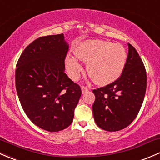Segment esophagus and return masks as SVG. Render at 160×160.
I'll use <instances>...</instances> for the list:
<instances>
[{"mask_svg": "<svg viewBox=\"0 0 160 160\" xmlns=\"http://www.w3.org/2000/svg\"><path fill=\"white\" fill-rule=\"evenodd\" d=\"M81 89H82V94L86 93V92L88 91V87H86V86H82V87H81Z\"/></svg>", "mask_w": 160, "mask_h": 160, "instance_id": "1", "label": "esophagus"}]
</instances>
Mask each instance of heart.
I'll return each instance as SVG.
<instances>
[{
	"instance_id": "1",
	"label": "heart",
	"mask_w": 160,
	"mask_h": 160,
	"mask_svg": "<svg viewBox=\"0 0 160 160\" xmlns=\"http://www.w3.org/2000/svg\"><path fill=\"white\" fill-rule=\"evenodd\" d=\"M75 55H67L65 66L69 77L77 80L82 72L78 61L87 64V72L95 84L107 85L122 75L126 62V53L122 45L102 40H87L75 48Z\"/></svg>"
}]
</instances>
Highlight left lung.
I'll use <instances>...</instances> for the list:
<instances>
[{"label":"left lung","instance_id":"left-lung-1","mask_svg":"<svg viewBox=\"0 0 160 160\" xmlns=\"http://www.w3.org/2000/svg\"><path fill=\"white\" fill-rule=\"evenodd\" d=\"M121 76L112 84L94 89L92 112L101 129L116 132L127 127L136 118L146 90V72L142 61L130 44Z\"/></svg>","mask_w":160,"mask_h":160}]
</instances>
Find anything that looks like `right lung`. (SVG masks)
<instances>
[{
  "mask_svg": "<svg viewBox=\"0 0 160 160\" xmlns=\"http://www.w3.org/2000/svg\"><path fill=\"white\" fill-rule=\"evenodd\" d=\"M68 50L63 34L34 40L24 50L15 72L17 93L30 120L41 129L58 132L72 124L82 95L65 73Z\"/></svg>",
  "mask_w": 160,
  "mask_h": 160,
  "instance_id": "obj_1",
  "label": "right lung"
}]
</instances>
